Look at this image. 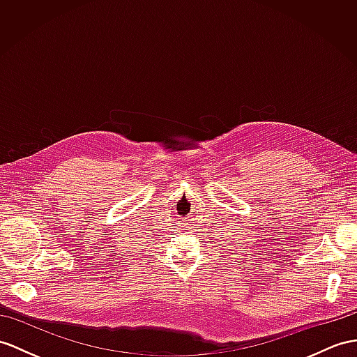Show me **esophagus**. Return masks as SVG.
I'll list each match as a JSON object with an SVG mask.
<instances>
[{"instance_id": "1", "label": "esophagus", "mask_w": 357, "mask_h": 357, "mask_svg": "<svg viewBox=\"0 0 357 357\" xmlns=\"http://www.w3.org/2000/svg\"><path fill=\"white\" fill-rule=\"evenodd\" d=\"M181 227H185V224H183V222H181Z\"/></svg>"}]
</instances>
